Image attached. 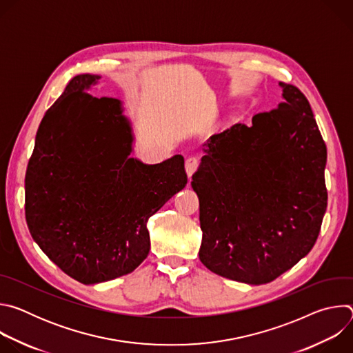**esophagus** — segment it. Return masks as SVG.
<instances>
[{"instance_id":"esophagus-1","label":"esophagus","mask_w":353,"mask_h":353,"mask_svg":"<svg viewBox=\"0 0 353 353\" xmlns=\"http://www.w3.org/2000/svg\"><path fill=\"white\" fill-rule=\"evenodd\" d=\"M198 165H199V161L196 157H190L185 159V172H187L188 177L192 176V173L196 170Z\"/></svg>"}]
</instances>
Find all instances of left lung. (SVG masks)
<instances>
[{
  "label": "left lung",
  "instance_id": "1",
  "mask_svg": "<svg viewBox=\"0 0 353 353\" xmlns=\"http://www.w3.org/2000/svg\"><path fill=\"white\" fill-rule=\"evenodd\" d=\"M279 86L275 109L210 137L191 181L201 263L250 285L268 283L307 256L327 210V146L306 96Z\"/></svg>",
  "mask_w": 353,
  "mask_h": 353
}]
</instances>
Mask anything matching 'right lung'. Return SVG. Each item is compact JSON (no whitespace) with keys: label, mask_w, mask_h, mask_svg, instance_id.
Segmentation results:
<instances>
[{"label":"right lung","mask_w":353,"mask_h":353,"mask_svg":"<svg viewBox=\"0 0 353 353\" xmlns=\"http://www.w3.org/2000/svg\"><path fill=\"white\" fill-rule=\"evenodd\" d=\"M97 79L74 77L46 112L25 177L33 240L85 285L132 272L149 254L148 219L187 184L181 155L157 165L130 158L121 102L86 92Z\"/></svg>","instance_id":"obj_1"}]
</instances>
